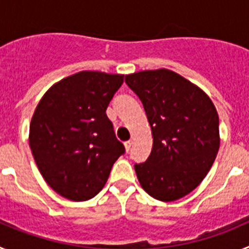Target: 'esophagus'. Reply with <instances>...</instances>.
I'll list each match as a JSON object with an SVG mask.
<instances>
[{"label": "esophagus", "instance_id": "34e87169", "mask_svg": "<svg viewBox=\"0 0 249 249\" xmlns=\"http://www.w3.org/2000/svg\"><path fill=\"white\" fill-rule=\"evenodd\" d=\"M131 146H132V141H127V142H124V148H126L127 152L131 149Z\"/></svg>", "mask_w": 249, "mask_h": 249}]
</instances>
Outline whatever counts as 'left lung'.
<instances>
[{
    "mask_svg": "<svg viewBox=\"0 0 249 249\" xmlns=\"http://www.w3.org/2000/svg\"><path fill=\"white\" fill-rule=\"evenodd\" d=\"M143 105L153 146L146 162L135 164L141 187L162 202L182 198L198 186L219 149L218 113L198 86L171 70L126 74Z\"/></svg>",
    "mask_w": 249,
    "mask_h": 249,
    "instance_id": "1",
    "label": "left lung"
}]
</instances>
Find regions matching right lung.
Wrapping results in <instances>:
<instances>
[{"instance_id": "add662e5", "label": "right lung", "mask_w": 249, "mask_h": 249, "mask_svg": "<svg viewBox=\"0 0 249 249\" xmlns=\"http://www.w3.org/2000/svg\"><path fill=\"white\" fill-rule=\"evenodd\" d=\"M123 74L81 71L54 83L37 105L30 147L48 186L71 201H87L124 153L106 109Z\"/></svg>"}]
</instances>
